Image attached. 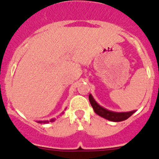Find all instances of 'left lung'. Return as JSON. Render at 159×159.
Here are the masks:
<instances>
[{"mask_svg":"<svg viewBox=\"0 0 159 159\" xmlns=\"http://www.w3.org/2000/svg\"><path fill=\"white\" fill-rule=\"evenodd\" d=\"M89 101L91 105H92V107H93L94 111H95L98 116H101V117L104 118V119H107V120H110V121L112 122L124 121V120L128 119L129 117H130V116L135 112V111H131L128 112H116L107 110L106 108L102 107V106H100V105L95 100V99L93 98L92 94H90L89 95Z\"/></svg>","mask_w":159,"mask_h":159,"instance_id":"obj_1","label":"left lung"}]
</instances>
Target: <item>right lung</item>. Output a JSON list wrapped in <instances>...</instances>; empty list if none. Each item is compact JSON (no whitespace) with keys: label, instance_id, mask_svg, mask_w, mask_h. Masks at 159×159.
I'll return each instance as SVG.
<instances>
[{"label":"right lung","instance_id":"obj_1","mask_svg":"<svg viewBox=\"0 0 159 159\" xmlns=\"http://www.w3.org/2000/svg\"><path fill=\"white\" fill-rule=\"evenodd\" d=\"M65 110H66V109H65ZM62 114H64V111L61 113V115H62ZM55 119H50V120H45V121H36V122H37V123H50V122H52H52H54Z\"/></svg>","mask_w":159,"mask_h":159}]
</instances>
